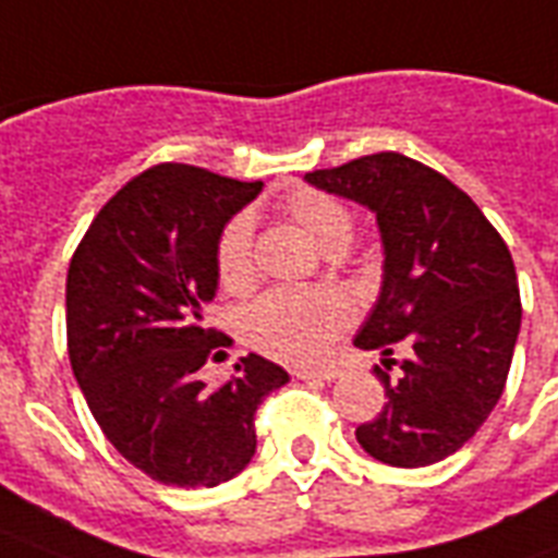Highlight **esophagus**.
<instances>
[{
    "label": "esophagus",
    "mask_w": 558,
    "mask_h": 558,
    "mask_svg": "<svg viewBox=\"0 0 558 558\" xmlns=\"http://www.w3.org/2000/svg\"><path fill=\"white\" fill-rule=\"evenodd\" d=\"M296 378H302V381H335V378H340V366H308V369H296Z\"/></svg>",
    "instance_id": "esophagus-1"
}]
</instances>
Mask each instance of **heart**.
Listing matches in <instances>:
<instances>
[{"label": "heart", "mask_w": 558, "mask_h": 558, "mask_svg": "<svg viewBox=\"0 0 558 558\" xmlns=\"http://www.w3.org/2000/svg\"><path fill=\"white\" fill-rule=\"evenodd\" d=\"M291 215L311 241L326 253L347 250L355 232L352 215L331 194L296 189L284 197ZM215 270L227 291H244L253 282V220L235 215L223 223L215 241ZM355 308L335 288H276L258 296L241 317V331L250 347L284 364H314L343 335Z\"/></svg>", "instance_id": "1"}]
</instances>
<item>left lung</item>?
Listing matches in <instances>:
<instances>
[{
	"label": "left lung",
	"mask_w": 558,
	"mask_h": 558,
	"mask_svg": "<svg viewBox=\"0 0 558 558\" xmlns=\"http://www.w3.org/2000/svg\"><path fill=\"white\" fill-rule=\"evenodd\" d=\"M323 192L355 201L378 220L381 293L355 335L400 375L384 384L381 413L355 436L366 454L418 469L460 451L489 418L507 384L521 296L509 247L477 203L448 177L404 154H373L305 174Z\"/></svg>",
	"instance_id": "8db88e82"
}]
</instances>
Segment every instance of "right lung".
<instances>
[{
  "mask_svg": "<svg viewBox=\"0 0 558 558\" xmlns=\"http://www.w3.org/2000/svg\"><path fill=\"white\" fill-rule=\"evenodd\" d=\"M262 192L206 168L162 162L116 192L77 244L66 276L69 361L104 436L150 481L211 489L256 454V416L288 373L262 355L235 378H197L230 347L203 326L215 300V241Z\"/></svg>",
  "mask_w": 558,
  "mask_h": 558,
  "instance_id": "1",
  "label": "right lung"
}]
</instances>
